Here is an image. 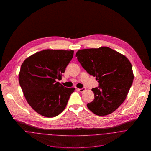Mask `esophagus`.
Listing matches in <instances>:
<instances>
[{"mask_svg":"<svg viewBox=\"0 0 151 151\" xmlns=\"http://www.w3.org/2000/svg\"><path fill=\"white\" fill-rule=\"evenodd\" d=\"M85 90H86V88H82L81 89H78V91H79V92H84Z\"/></svg>","mask_w":151,"mask_h":151,"instance_id":"1","label":"esophagus"}]
</instances>
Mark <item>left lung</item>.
I'll return each mask as SVG.
<instances>
[{"instance_id":"left-lung-1","label":"left lung","mask_w":151,"mask_h":151,"mask_svg":"<svg viewBox=\"0 0 151 151\" xmlns=\"http://www.w3.org/2000/svg\"><path fill=\"white\" fill-rule=\"evenodd\" d=\"M76 57L83 68L99 83V86L92 89L94 99L87 104V107L99 116L112 113L125 100L133 82L129 60L108 47L79 50Z\"/></svg>"}]
</instances>
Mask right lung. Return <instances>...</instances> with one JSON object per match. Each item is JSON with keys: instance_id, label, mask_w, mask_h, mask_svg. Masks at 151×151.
Instances as JSON below:
<instances>
[{"instance_id": "add662e5", "label": "right lung", "mask_w": 151, "mask_h": 151, "mask_svg": "<svg viewBox=\"0 0 151 151\" xmlns=\"http://www.w3.org/2000/svg\"><path fill=\"white\" fill-rule=\"evenodd\" d=\"M73 56V50H45L22 63L19 81L29 105L43 116L51 118L65 109L74 88H66L58 80Z\"/></svg>"}]
</instances>
